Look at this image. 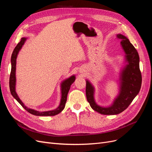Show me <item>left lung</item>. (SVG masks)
I'll return each instance as SVG.
<instances>
[{"mask_svg":"<svg viewBox=\"0 0 152 152\" xmlns=\"http://www.w3.org/2000/svg\"><path fill=\"white\" fill-rule=\"evenodd\" d=\"M116 37L121 40V45L125 55L124 65L120 70L118 76V93L112 104L103 107L96 103L94 87L88 80H86L87 102L94 110L103 115H117L124 111L138 94L141 86L142 77L138 53L126 36L119 34Z\"/></svg>","mask_w":152,"mask_h":152,"instance_id":"obj_1","label":"left lung"}]
</instances>
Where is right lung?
Listing matches in <instances>:
<instances>
[{"mask_svg": "<svg viewBox=\"0 0 152 152\" xmlns=\"http://www.w3.org/2000/svg\"><path fill=\"white\" fill-rule=\"evenodd\" d=\"M26 39L27 38L23 37L21 39L20 42L18 44L15 49H14L12 54L11 59V75L10 78V88L11 93L14 97V98H15L17 102L30 113L34 115H36V116H54L56 115H58V113L61 112L62 110L65 108L68 91L70 90V86L73 83V82H74L75 80V75H73L61 82V86H60L61 87L60 103H59V106L56 109L49 110V111L40 112V111H37V110H36L31 109L26 107L25 104L22 102V101L19 98V96H18L16 91V59L18 57V55L19 54L20 50L21 49L23 45L25 43Z\"/></svg>", "mask_w": 152, "mask_h": 152, "instance_id": "1", "label": "right lung"}]
</instances>
